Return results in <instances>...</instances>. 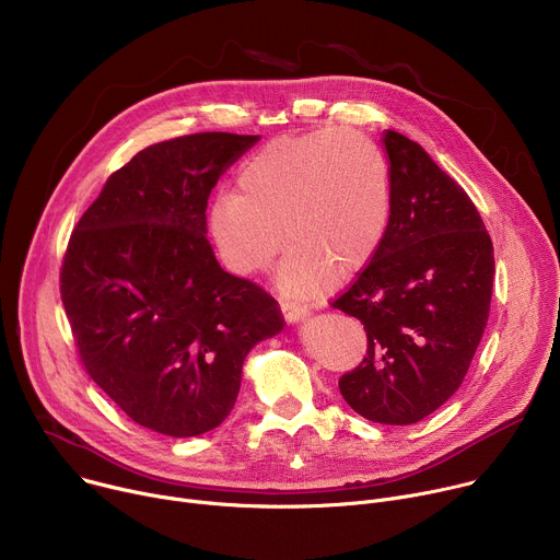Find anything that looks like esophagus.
I'll use <instances>...</instances> for the list:
<instances>
[{"mask_svg": "<svg viewBox=\"0 0 560 560\" xmlns=\"http://www.w3.org/2000/svg\"><path fill=\"white\" fill-rule=\"evenodd\" d=\"M281 312H283L288 324H299L310 314V310L303 303H296V301H281Z\"/></svg>", "mask_w": 560, "mask_h": 560, "instance_id": "obj_1", "label": "esophagus"}]
</instances>
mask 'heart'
<instances>
[{
  "mask_svg": "<svg viewBox=\"0 0 560 560\" xmlns=\"http://www.w3.org/2000/svg\"><path fill=\"white\" fill-rule=\"evenodd\" d=\"M238 192H219L208 208V234L219 259L242 277L270 268L292 244L277 283L310 296L335 275L365 268L381 248L392 182L378 145L341 128L279 137L238 173ZM287 234L283 235L282 232Z\"/></svg>",
  "mask_w": 560,
  "mask_h": 560,
  "instance_id": "obj_1",
  "label": "heart"
}]
</instances>
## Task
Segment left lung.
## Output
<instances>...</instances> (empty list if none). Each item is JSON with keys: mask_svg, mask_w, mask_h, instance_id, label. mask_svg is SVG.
<instances>
[{"mask_svg": "<svg viewBox=\"0 0 560 560\" xmlns=\"http://www.w3.org/2000/svg\"><path fill=\"white\" fill-rule=\"evenodd\" d=\"M392 214L372 261L332 307L359 318L368 357L339 378L368 421L410 425L460 387L490 316L494 248L465 190L401 132L385 130Z\"/></svg>", "mask_w": 560, "mask_h": 560, "instance_id": "obj_1", "label": "left lung"}]
</instances>
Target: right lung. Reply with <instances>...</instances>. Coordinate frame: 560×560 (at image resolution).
I'll return each mask as SVG.
<instances>
[{
    "label": "right lung",
    "instance_id": "right-lung-1",
    "mask_svg": "<svg viewBox=\"0 0 560 560\" xmlns=\"http://www.w3.org/2000/svg\"><path fill=\"white\" fill-rule=\"evenodd\" d=\"M257 141L199 132L143 148L70 236L61 301L79 357L152 432L188 439L221 425L248 352L285 326L279 303L225 272L206 238L212 188Z\"/></svg>",
    "mask_w": 560,
    "mask_h": 560
}]
</instances>
